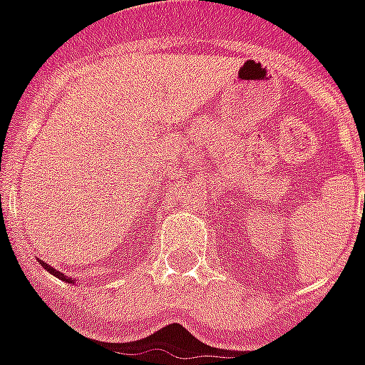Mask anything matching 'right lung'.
<instances>
[{
  "label": "right lung",
  "mask_w": 365,
  "mask_h": 365,
  "mask_svg": "<svg viewBox=\"0 0 365 365\" xmlns=\"http://www.w3.org/2000/svg\"><path fill=\"white\" fill-rule=\"evenodd\" d=\"M39 262H41V260H39ZM41 266H43L45 270H47V272H49V274H53V276H57L59 280H65V282H67V284H75L71 280V278H67V276H65V274H63V272H59V270H55V268H51V266H49V264H47V262H41Z\"/></svg>",
  "instance_id": "obj_1"
}]
</instances>
